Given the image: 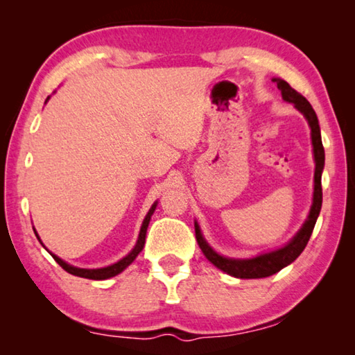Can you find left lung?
<instances>
[{
    "instance_id": "obj_1",
    "label": "left lung",
    "mask_w": 355,
    "mask_h": 355,
    "mask_svg": "<svg viewBox=\"0 0 355 355\" xmlns=\"http://www.w3.org/2000/svg\"><path fill=\"white\" fill-rule=\"evenodd\" d=\"M272 81L277 84V89L282 92V98L288 103H293L294 107L302 114L305 120L309 122V127L311 131V146H313V158H315V184H313V200H311V207L307 219L299 228V232L294 235L290 241L279 249L269 250L266 254H260L252 258H230L224 257L216 252L211 245L207 243L205 236L200 230L199 222H194L196 227V239L199 248L202 249L203 255H205L209 261H211L216 268L220 271L227 272L228 275L238 279H263L269 277L280 269L286 268L291 264L296 258L302 254V250L307 245L309 239L313 232L318 216L321 211L322 205V188H321V175L324 169V147L321 141V130L320 122H318L316 112L309 103V100L302 97L299 92L288 84L286 81L280 80V78H272Z\"/></svg>"
}]
</instances>
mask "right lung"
<instances>
[{"label": "right lung", "instance_id": "add662e5", "mask_svg": "<svg viewBox=\"0 0 355 355\" xmlns=\"http://www.w3.org/2000/svg\"><path fill=\"white\" fill-rule=\"evenodd\" d=\"M48 100H50V97H46L45 103H46ZM156 205H158V202L153 203L152 208H150L148 213L146 214V218H144L142 225H141V230H139V236H137V241H136V244H135V248L131 249L130 254L125 255V257L122 258V260H119L117 263H112V264H110V266L97 268V269L76 268V266H71V264H69L67 261H64L62 258H59L58 255L51 254V252L48 250V249H46V250L50 252L51 257L55 258L59 266H61L62 269H65V271H67V272L71 274V275H76V277H84V279H91V280H106V279H111V277H114V275H117V274H120L122 271H125V269H127V268L130 266V264L136 260V257L139 255V252H142L144 244H146L147 228H148V224H150V219H152V216H153L155 209H156ZM34 233H35V236H37V239L40 241V238H39V235H37V232H35V228H34ZM40 244L44 245V243H42V241H40ZM44 248H45V245H44Z\"/></svg>", "mask_w": 355, "mask_h": 355}]
</instances>
